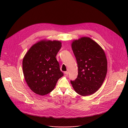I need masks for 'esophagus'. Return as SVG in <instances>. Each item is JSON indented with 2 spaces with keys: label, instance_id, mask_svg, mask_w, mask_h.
Segmentation results:
<instances>
[{
  "label": "esophagus",
  "instance_id": "esophagus-1",
  "mask_svg": "<svg viewBox=\"0 0 128 128\" xmlns=\"http://www.w3.org/2000/svg\"><path fill=\"white\" fill-rule=\"evenodd\" d=\"M68 72H64V76H66H66H68Z\"/></svg>",
  "mask_w": 128,
  "mask_h": 128
}]
</instances>
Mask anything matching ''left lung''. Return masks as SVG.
Segmentation results:
<instances>
[{"instance_id": "8db88e82", "label": "left lung", "mask_w": 128, "mask_h": 128, "mask_svg": "<svg viewBox=\"0 0 128 128\" xmlns=\"http://www.w3.org/2000/svg\"><path fill=\"white\" fill-rule=\"evenodd\" d=\"M72 47L78 65V76L71 81L77 94L87 96L102 85L108 70V62L103 49L88 37L74 40Z\"/></svg>"}]
</instances>
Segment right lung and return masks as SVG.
Here are the masks:
<instances>
[{"instance_id":"1","label":"right lung","mask_w":128,"mask_h":128,"mask_svg":"<svg viewBox=\"0 0 128 128\" xmlns=\"http://www.w3.org/2000/svg\"><path fill=\"white\" fill-rule=\"evenodd\" d=\"M62 47L58 40H42L33 45L24 55L22 70L29 88L44 96L52 91L64 74L56 56Z\"/></svg>"}]
</instances>
